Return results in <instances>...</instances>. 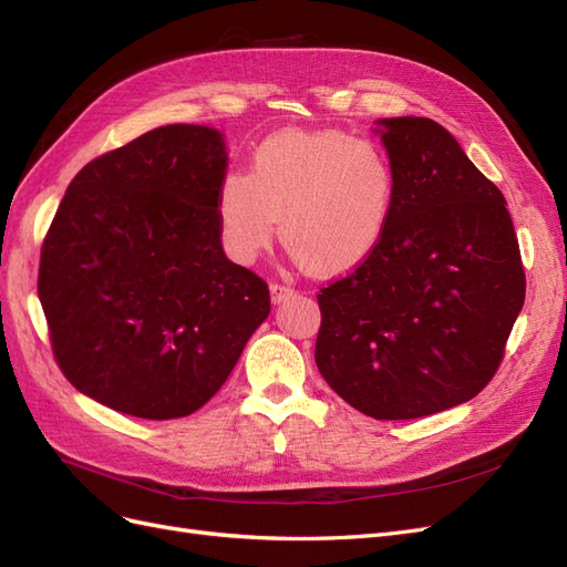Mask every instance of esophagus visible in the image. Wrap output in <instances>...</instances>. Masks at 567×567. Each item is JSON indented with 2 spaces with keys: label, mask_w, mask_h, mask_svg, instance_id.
Instances as JSON below:
<instances>
[{
  "label": "esophagus",
  "mask_w": 567,
  "mask_h": 567,
  "mask_svg": "<svg viewBox=\"0 0 567 567\" xmlns=\"http://www.w3.org/2000/svg\"><path fill=\"white\" fill-rule=\"evenodd\" d=\"M291 297H295V289H291V287L278 285V282L270 285V299H272V303H282V301H287Z\"/></svg>",
  "instance_id": "esophagus-1"
}]
</instances>
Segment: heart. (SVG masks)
<instances>
[{"mask_svg":"<svg viewBox=\"0 0 567 567\" xmlns=\"http://www.w3.org/2000/svg\"><path fill=\"white\" fill-rule=\"evenodd\" d=\"M398 203V172L381 143L346 132H280L224 176L216 195L221 243L251 264L276 233L310 272L339 276L368 261Z\"/></svg>","mask_w":567,"mask_h":567,"instance_id":"obj_1","label":"heart"}]
</instances>
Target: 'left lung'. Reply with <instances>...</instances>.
I'll return each instance as SVG.
<instances>
[{"label": "left lung", "mask_w": 567, "mask_h": 567, "mask_svg": "<svg viewBox=\"0 0 567 567\" xmlns=\"http://www.w3.org/2000/svg\"><path fill=\"white\" fill-rule=\"evenodd\" d=\"M398 172L391 226L318 295V370L351 408L419 419L476 398L525 301L502 190L429 117L377 120Z\"/></svg>", "instance_id": "1"}]
</instances>
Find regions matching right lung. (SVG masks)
Segmentation results:
<instances>
[{
    "label": "right lung",
    "instance_id": "right-lung-1",
    "mask_svg": "<svg viewBox=\"0 0 567 567\" xmlns=\"http://www.w3.org/2000/svg\"><path fill=\"white\" fill-rule=\"evenodd\" d=\"M224 134L167 124L91 159L44 237L38 295L65 379L96 403L178 419L224 386L270 313L221 247Z\"/></svg>",
    "mask_w": 567,
    "mask_h": 567
}]
</instances>
